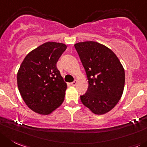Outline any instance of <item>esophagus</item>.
I'll return each mask as SVG.
<instances>
[{"label":"esophagus","instance_id":"esophagus-1","mask_svg":"<svg viewBox=\"0 0 147 147\" xmlns=\"http://www.w3.org/2000/svg\"><path fill=\"white\" fill-rule=\"evenodd\" d=\"M77 83H78V81H77V80H74V81L72 82V83H71L70 84H71V86H76Z\"/></svg>","mask_w":147,"mask_h":147}]
</instances>
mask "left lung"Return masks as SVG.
<instances>
[{"label":"left lung","instance_id":"1","mask_svg":"<svg viewBox=\"0 0 147 147\" xmlns=\"http://www.w3.org/2000/svg\"><path fill=\"white\" fill-rule=\"evenodd\" d=\"M88 80L87 92L80 96L84 106L96 115H105L120 101L125 86V70L110 49L95 41L75 44Z\"/></svg>","mask_w":147,"mask_h":147}]
</instances>
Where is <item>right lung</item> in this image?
<instances>
[{
    "label": "right lung",
    "instance_id": "obj_1",
    "mask_svg": "<svg viewBox=\"0 0 147 147\" xmlns=\"http://www.w3.org/2000/svg\"><path fill=\"white\" fill-rule=\"evenodd\" d=\"M66 49L61 42H45L30 51L20 65L18 88L27 106L36 113L49 115L64 101L67 86L57 63Z\"/></svg>",
    "mask_w": 147,
    "mask_h": 147
}]
</instances>
